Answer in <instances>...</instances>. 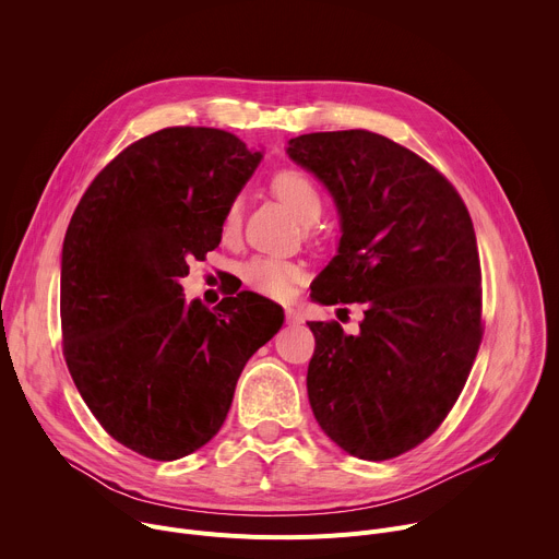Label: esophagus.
Segmentation results:
<instances>
[{
    "mask_svg": "<svg viewBox=\"0 0 559 559\" xmlns=\"http://www.w3.org/2000/svg\"><path fill=\"white\" fill-rule=\"evenodd\" d=\"M285 321H287V325H300V323H305V318L296 307H287L285 309Z\"/></svg>",
    "mask_w": 559,
    "mask_h": 559,
    "instance_id": "esophagus-1",
    "label": "esophagus"
}]
</instances>
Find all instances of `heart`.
Masks as SVG:
<instances>
[{
	"label": "heart",
	"mask_w": 559,
	"mask_h": 559,
	"mask_svg": "<svg viewBox=\"0 0 559 559\" xmlns=\"http://www.w3.org/2000/svg\"><path fill=\"white\" fill-rule=\"evenodd\" d=\"M272 190L300 223L309 225L323 212L321 192L298 170H281L272 179ZM238 227H241V201H231L225 210L221 231L225 238H231ZM298 278L300 267L276 257H254L243 265L246 285L267 298H287Z\"/></svg>",
	"instance_id": "heart-1"
}]
</instances>
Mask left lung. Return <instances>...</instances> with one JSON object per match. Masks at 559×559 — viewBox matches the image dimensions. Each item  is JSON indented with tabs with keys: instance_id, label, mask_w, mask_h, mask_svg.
Listing matches in <instances>:
<instances>
[{
	"instance_id": "obj_1",
	"label": "left lung",
	"mask_w": 559,
	"mask_h": 559,
	"mask_svg": "<svg viewBox=\"0 0 559 559\" xmlns=\"http://www.w3.org/2000/svg\"><path fill=\"white\" fill-rule=\"evenodd\" d=\"M287 154L330 190L341 216L338 254L311 298L365 305L358 334L307 323L311 412L349 455L395 457L447 418L483 341L468 210L425 158L369 130L300 134Z\"/></svg>"
}]
</instances>
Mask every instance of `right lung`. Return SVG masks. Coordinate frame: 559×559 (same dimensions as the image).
I'll use <instances>...</instances> for the list:
<instances>
[{"instance_id": "add662e5", "label": "right lung", "mask_w": 559, "mask_h": 559, "mask_svg": "<svg viewBox=\"0 0 559 559\" xmlns=\"http://www.w3.org/2000/svg\"><path fill=\"white\" fill-rule=\"evenodd\" d=\"M261 158L225 130L164 128L115 156L70 218L66 365L99 425L145 457L179 460L210 442L246 362L283 325L259 294L207 309L181 287L190 261L218 248L225 210Z\"/></svg>"}]
</instances>
